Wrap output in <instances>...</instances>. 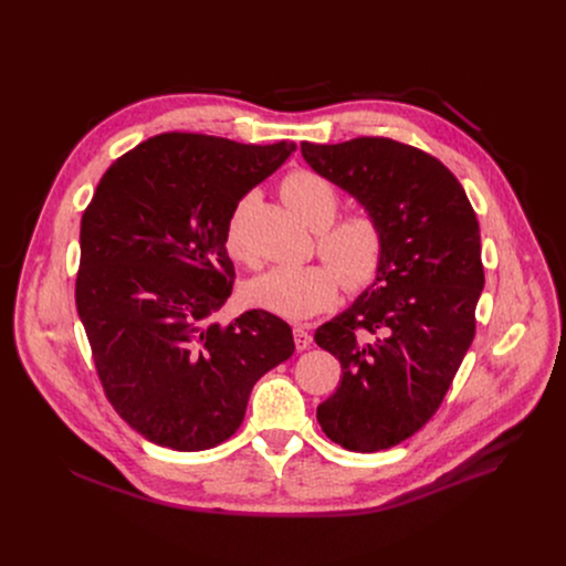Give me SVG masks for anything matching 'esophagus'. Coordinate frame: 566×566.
Masks as SVG:
<instances>
[{
    "instance_id": "obj_1",
    "label": "esophagus",
    "mask_w": 566,
    "mask_h": 566,
    "mask_svg": "<svg viewBox=\"0 0 566 566\" xmlns=\"http://www.w3.org/2000/svg\"><path fill=\"white\" fill-rule=\"evenodd\" d=\"M293 340H295V347H297L300 352L308 349L311 343H313V338H311V334L306 332V327H295V329H293Z\"/></svg>"
}]
</instances>
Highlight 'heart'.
<instances>
[{
	"label": "heart",
	"instance_id": "obj_1",
	"mask_svg": "<svg viewBox=\"0 0 566 566\" xmlns=\"http://www.w3.org/2000/svg\"><path fill=\"white\" fill-rule=\"evenodd\" d=\"M282 199L308 228L319 230L317 251L339 271L347 289L356 291L376 275L382 255L380 230L365 214H352L334 223L340 195L329 179L311 170H295L282 181ZM247 203L249 199L239 201L226 230L228 253L237 260H249L241 241ZM333 270L327 264L275 266L251 280L247 295L260 308L289 319H306L336 304L340 279Z\"/></svg>",
	"mask_w": 566,
	"mask_h": 566
}]
</instances>
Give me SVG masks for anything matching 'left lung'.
Wrapping results in <instances>:
<instances>
[{
    "label": "left lung",
    "mask_w": 566,
    "mask_h": 566,
    "mask_svg": "<svg viewBox=\"0 0 566 566\" xmlns=\"http://www.w3.org/2000/svg\"><path fill=\"white\" fill-rule=\"evenodd\" d=\"M300 149L382 237L374 282L315 332L343 367L317 421L345 450H387L432 419L470 349L483 291L479 223L454 175L412 145L363 136Z\"/></svg>",
    "instance_id": "1"
}]
</instances>
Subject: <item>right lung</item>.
Instances as JSON below:
<instances>
[{
	"label": "right lung",
	"mask_w": 566,
	"mask_h": 566,
	"mask_svg": "<svg viewBox=\"0 0 566 566\" xmlns=\"http://www.w3.org/2000/svg\"><path fill=\"white\" fill-rule=\"evenodd\" d=\"M295 143L158 134L103 175L80 226L75 306L105 394L147 441L197 452L244 421L253 385L293 356L286 322L232 293V210Z\"/></svg>",
	"instance_id": "right-lung-1"
}]
</instances>
